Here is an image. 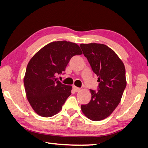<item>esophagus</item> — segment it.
I'll use <instances>...</instances> for the list:
<instances>
[{
    "instance_id": "obj_1",
    "label": "esophagus",
    "mask_w": 148,
    "mask_h": 148,
    "mask_svg": "<svg viewBox=\"0 0 148 148\" xmlns=\"http://www.w3.org/2000/svg\"><path fill=\"white\" fill-rule=\"evenodd\" d=\"M73 90L75 91V92H80V91H81V89L77 88V87H76V86L73 87Z\"/></svg>"
}]
</instances>
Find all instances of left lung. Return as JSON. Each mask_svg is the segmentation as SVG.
I'll return each instance as SVG.
<instances>
[{
  "mask_svg": "<svg viewBox=\"0 0 148 148\" xmlns=\"http://www.w3.org/2000/svg\"><path fill=\"white\" fill-rule=\"evenodd\" d=\"M80 47L99 82L98 92L90 90V102L82 105L81 109L90 120H103L112 114L121 100L127 86L125 65L105 44H81Z\"/></svg>",
  "mask_w": 148,
  "mask_h": 148,
  "instance_id": "8db88e82",
  "label": "left lung"
}]
</instances>
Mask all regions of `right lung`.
Returning a JSON list of instances; mask_svg holds the SVG:
<instances>
[{
    "instance_id": "right-lung-1",
    "label": "right lung",
    "mask_w": 148,
    "mask_h": 148,
    "mask_svg": "<svg viewBox=\"0 0 148 148\" xmlns=\"http://www.w3.org/2000/svg\"><path fill=\"white\" fill-rule=\"evenodd\" d=\"M82 54L77 44L57 41L44 46L30 59L24 86L28 102L38 115L50 117L61 110L72 86L62 84L56 75L65 71L73 56Z\"/></svg>"
}]
</instances>
